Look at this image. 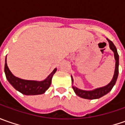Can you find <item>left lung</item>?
Listing matches in <instances>:
<instances>
[{"label":"left lung","instance_id":"8db88e82","mask_svg":"<svg viewBox=\"0 0 125 125\" xmlns=\"http://www.w3.org/2000/svg\"><path fill=\"white\" fill-rule=\"evenodd\" d=\"M109 44V47L110 49L114 53V58L115 60V72H114V74L112 80L111 81V82L106 85L98 88L94 89L93 90H81V89L76 88V86L72 85V88L75 92V93L76 95H78L79 97L83 99H99L102 97L104 96L105 94L108 93L113 87L115 85V84L116 83V81L118 79V73H119V55H118L117 49L115 47V46L114 45L112 42L107 39ZM71 78H72V83L73 84L74 83V79L72 76L71 75Z\"/></svg>","mask_w":125,"mask_h":125}]
</instances>
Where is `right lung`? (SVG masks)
I'll return each instance as SVG.
<instances>
[{
	"mask_svg": "<svg viewBox=\"0 0 125 125\" xmlns=\"http://www.w3.org/2000/svg\"><path fill=\"white\" fill-rule=\"evenodd\" d=\"M56 70L57 69L55 68L45 79L40 81L22 79L12 74V73L8 68L7 65V58H5V74L7 81L17 90L26 95H37L44 93L46 90H47L51 85L52 77L55 73Z\"/></svg>",
	"mask_w": 125,
	"mask_h": 125,
	"instance_id": "obj_1",
	"label": "right lung"
}]
</instances>
